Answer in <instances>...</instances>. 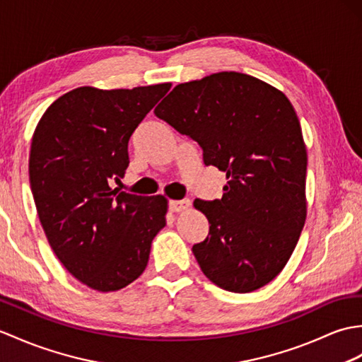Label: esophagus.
Instances as JSON below:
<instances>
[{
    "label": "esophagus",
    "mask_w": 362,
    "mask_h": 362,
    "mask_svg": "<svg viewBox=\"0 0 362 362\" xmlns=\"http://www.w3.org/2000/svg\"><path fill=\"white\" fill-rule=\"evenodd\" d=\"M189 205H191L189 200H171L170 209L173 213H180V211H185V209H188Z\"/></svg>",
    "instance_id": "obj_1"
}]
</instances>
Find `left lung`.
Returning <instances> with one entry per match:
<instances>
[{
	"mask_svg": "<svg viewBox=\"0 0 362 362\" xmlns=\"http://www.w3.org/2000/svg\"><path fill=\"white\" fill-rule=\"evenodd\" d=\"M158 119L196 140L205 165L226 174L222 199L194 200L209 233L192 247L202 272L226 291L250 293L279 274L307 217V148L282 90L240 72L180 83Z\"/></svg>",
	"mask_w": 362,
	"mask_h": 362,
	"instance_id": "left-lung-1",
	"label": "left lung"
}]
</instances>
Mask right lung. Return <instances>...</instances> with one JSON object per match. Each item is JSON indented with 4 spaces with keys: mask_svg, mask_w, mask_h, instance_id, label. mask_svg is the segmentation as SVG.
Masks as SVG:
<instances>
[{
    "mask_svg": "<svg viewBox=\"0 0 362 362\" xmlns=\"http://www.w3.org/2000/svg\"><path fill=\"white\" fill-rule=\"evenodd\" d=\"M170 88L72 89L33 132L29 179L41 226L66 270L92 290L136 281L166 225L165 196L129 194L107 182L124 175L129 137Z\"/></svg>",
    "mask_w": 362,
    "mask_h": 362,
    "instance_id": "right-lung-1",
    "label": "right lung"
}]
</instances>
